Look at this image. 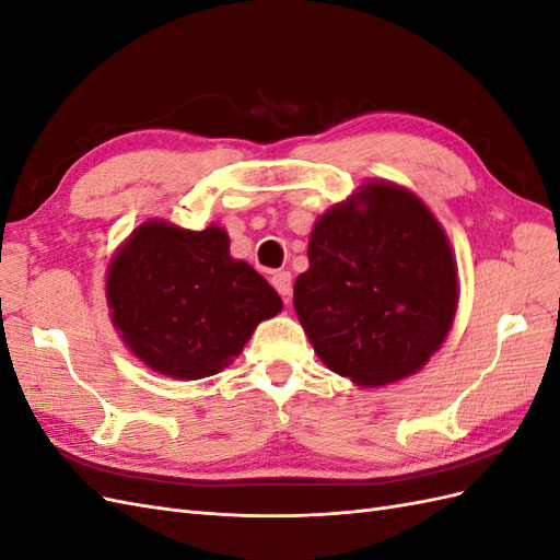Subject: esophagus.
Instances as JSON below:
<instances>
[{"mask_svg": "<svg viewBox=\"0 0 560 560\" xmlns=\"http://www.w3.org/2000/svg\"><path fill=\"white\" fill-rule=\"evenodd\" d=\"M273 287L278 290V294L284 299V303H290L292 299V273L290 270H276L273 278H270Z\"/></svg>", "mask_w": 560, "mask_h": 560, "instance_id": "34e87169", "label": "esophagus"}]
</instances>
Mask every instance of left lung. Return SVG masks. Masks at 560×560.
<instances>
[{
  "instance_id": "obj_1",
  "label": "left lung",
  "mask_w": 560,
  "mask_h": 560,
  "mask_svg": "<svg viewBox=\"0 0 560 560\" xmlns=\"http://www.w3.org/2000/svg\"><path fill=\"white\" fill-rule=\"evenodd\" d=\"M294 311L317 358L360 387L413 376L442 348L457 311L444 226L413 191L369 179L322 214Z\"/></svg>"
}]
</instances>
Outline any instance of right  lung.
Masks as SVG:
<instances>
[{
  "mask_svg": "<svg viewBox=\"0 0 560 560\" xmlns=\"http://www.w3.org/2000/svg\"><path fill=\"white\" fill-rule=\"evenodd\" d=\"M219 224L189 231L147 219L114 252L107 306L126 348L151 371L198 381L238 358L259 322L282 311L278 292L233 259Z\"/></svg>",
  "mask_w": 560,
  "mask_h": 560,
  "instance_id": "1",
  "label": "right lung"
}]
</instances>
